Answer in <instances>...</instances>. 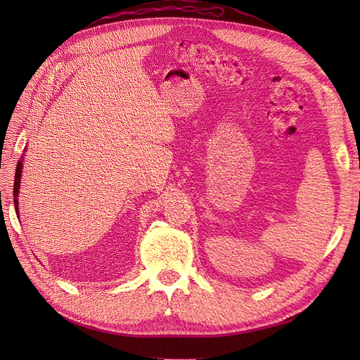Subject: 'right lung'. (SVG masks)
<instances>
[{
	"mask_svg": "<svg viewBox=\"0 0 360 360\" xmlns=\"http://www.w3.org/2000/svg\"><path fill=\"white\" fill-rule=\"evenodd\" d=\"M22 162H24V159L18 162L16 174H15V184H13V197H15L13 202H15L16 212H18V209H19V205H18V193H19V188H20V177H22Z\"/></svg>",
	"mask_w": 360,
	"mask_h": 360,
	"instance_id": "1",
	"label": "right lung"
}]
</instances>
